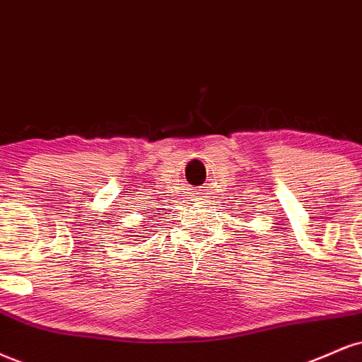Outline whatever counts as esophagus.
<instances>
[{
  "instance_id": "esophagus-1",
  "label": "esophagus",
  "mask_w": 362,
  "mask_h": 362,
  "mask_svg": "<svg viewBox=\"0 0 362 362\" xmlns=\"http://www.w3.org/2000/svg\"><path fill=\"white\" fill-rule=\"evenodd\" d=\"M192 192H194V195H197V194H200V192H199V190H192Z\"/></svg>"
}]
</instances>
